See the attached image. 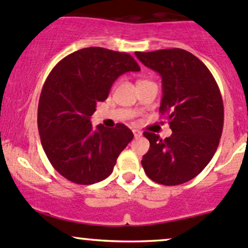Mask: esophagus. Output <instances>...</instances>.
<instances>
[{
  "instance_id": "34e87169",
  "label": "esophagus",
  "mask_w": 248,
  "mask_h": 248,
  "mask_svg": "<svg viewBox=\"0 0 248 248\" xmlns=\"http://www.w3.org/2000/svg\"><path fill=\"white\" fill-rule=\"evenodd\" d=\"M133 134L136 138H139V137H141V131H139V129H133Z\"/></svg>"
}]
</instances>
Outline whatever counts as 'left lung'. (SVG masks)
<instances>
[{"label":"left lung","instance_id":"left-lung-1","mask_svg":"<svg viewBox=\"0 0 248 248\" xmlns=\"http://www.w3.org/2000/svg\"><path fill=\"white\" fill-rule=\"evenodd\" d=\"M139 61L162 77L159 111L168 114L169 138L144 132L150 149L142 168L157 184L175 186L196 177L214 157L222 136L223 101L207 67L184 49L137 51Z\"/></svg>","mask_w":248,"mask_h":248}]
</instances>
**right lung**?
<instances>
[{
    "instance_id": "add662e5",
    "label": "right lung",
    "mask_w": 248,
    "mask_h": 248,
    "mask_svg": "<svg viewBox=\"0 0 248 248\" xmlns=\"http://www.w3.org/2000/svg\"><path fill=\"white\" fill-rule=\"evenodd\" d=\"M139 71L129 54L91 46L72 52L50 72L39 97L37 122L47 159L67 180L92 185L112 172L133 133L122 124L93 129L90 119L96 104L108 98L117 78Z\"/></svg>"
}]
</instances>
